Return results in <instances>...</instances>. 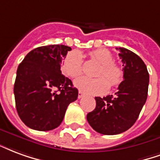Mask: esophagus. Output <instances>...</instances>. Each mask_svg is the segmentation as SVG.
<instances>
[{"label":"esophagus","mask_w":160,"mask_h":160,"mask_svg":"<svg viewBox=\"0 0 160 160\" xmlns=\"http://www.w3.org/2000/svg\"><path fill=\"white\" fill-rule=\"evenodd\" d=\"M82 96H83V93L79 90V91H78V99H81Z\"/></svg>","instance_id":"esophagus-1"}]
</instances>
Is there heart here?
I'll list each match as a JSON object with an SVG mask.
<instances>
[{"mask_svg":"<svg viewBox=\"0 0 160 160\" xmlns=\"http://www.w3.org/2000/svg\"><path fill=\"white\" fill-rule=\"evenodd\" d=\"M91 55L101 64V67L96 76L102 78H80L74 82L76 88L88 94H102L107 92L109 83L111 86L115 87L122 82L123 71L120 66L114 64L113 56L109 50L105 48L96 49L92 52ZM61 70L69 78H76L79 77L82 72V58L81 53L78 51L69 53L63 59Z\"/></svg>","mask_w":160,"mask_h":160,"instance_id":"obj_1","label":"heart"}]
</instances>
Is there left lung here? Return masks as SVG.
I'll return each mask as SVG.
<instances>
[{"mask_svg":"<svg viewBox=\"0 0 160 160\" xmlns=\"http://www.w3.org/2000/svg\"><path fill=\"white\" fill-rule=\"evenodd\" d=\"M119 50L123 63V81L115 95L95 97L96 107L87 120L93 129L103 135H118L136 123L148 97L149 74L139 56L124 48Z\"/></svg>","mask_w":160,"mask_h":160,"instance_id":"obj_1","label":"left lung"}]
</instances>
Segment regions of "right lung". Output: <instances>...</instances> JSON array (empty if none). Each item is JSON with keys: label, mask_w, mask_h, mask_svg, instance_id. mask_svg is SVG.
Returning a JSON list of instances; mask_svg holds the SVG:
<instances>
[{"label": "right lung", "mask_w": 160, "mask_h": 160, "mask_svg": "<svg viewBox=\"0 0 160 160\" xmlns=\"http://www.w3.org/2000/svg\"><path fill=\"white\" fill-rule=\"evenodd\" d=\"M71 50L65 45L39 47L19 64L13 88L15 103L20 119L29 128L55 129L69 104L78 99V88L60 71L62 59Z\"/></svg>", "instance_id": "1"}]
</instances>
